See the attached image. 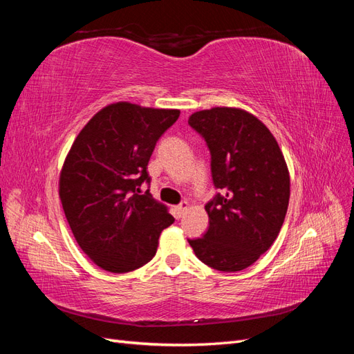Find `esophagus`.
<instances>
[{"instance_id": "obj_1", "label": "esophagus", "mask_w": 354, "mask_h": 354, "mask_svg": "<svg viewBox=\"0 0 354 354\" xmlns=\"http://www.w3.org/2000/svg\"><path fill=\"white\" fill-rule=\"evenodd\" d=\"M189 202L187 201H185V202H181L180 203V205L178 207H176V211H177V214H178V217H181V216H183V214L189 209Z\"/></svg>"}]
</instances>
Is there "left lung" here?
Wrapping results in <instances>:
<instances>
[{
    "instance_id": "1",
    "label": "left lung",
    "mask_w": 354,
    "mask_h": 354,
    "mask_svg": "<svg viewBox=\"0 0 354 354\" xmlns=\"http://www.w3.org/2000/svg\"><path fill=\"white\" fill-rule=\"evenodd\" d=\"M189 124L205 138L214 185L223 190L205 205L207 233L189 243L212 269L243 270L282 229L291 195L286 160L269 128L241 108L198 111Z\"/></svg>"
}]
</instances>
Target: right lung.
Instances as JSON below:
<instances>
[{
	"instance_id": "1",
	"label": "right lung",
	"mask_w": 354,
	"mask_h": 354,
	"mask_svg": "<svg viewBox=\"0 0 354 354\" xmlns=\"http://www.w3.org/2000/svg\"><path fill=\"white\" fill-rule=\"evenodd\" d=\"M180 116L116 102L84 125L63 162L59 196L75 241L111 273H127L153 259L160 232L174 223L164 203L138 186L151 183L147 164L158 138Z\"/></svg>"
}]
</instances>
